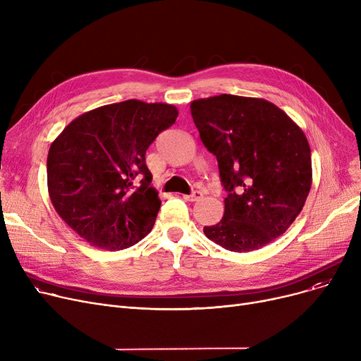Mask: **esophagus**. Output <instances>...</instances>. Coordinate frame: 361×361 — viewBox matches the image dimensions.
Wrapping results in <instances>:
<instances>
[{
  "label": "esophagus",
  "instance_id": "34e87169",
  "mask_svg": "<svg viewBox=\"0 0 361 361\" xmlns=\"http://www.w3.org/2000/svg\"><path fill=\"white\" fill-rule=\"evenodd\" d=\"M202 197H203V193L199 192V190L193 192L192 195H184V196H183V199L187 200V202H197V200H200Z\"/></svg>",
  "mask_w": 361,
  "mask_h": 361
}]
</instances>
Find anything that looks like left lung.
<instances>
[{"instance_id":"1","label":"left lung","mask_w":361,"mask_h":361,"mask_svg":"<svg viewBox=\"0 0 361 361\" xmlns=\"http://www.w3.org/2000/svg\"><path fill=\"white\" fill-rule=\"evenodd\" d=\"M190 109L228 193L222 219L203 233L230 252L257 250L286 233L306 203L312 187L307 137L267 99L224 93L193 101Z\"/></svg>"}]
</instances>
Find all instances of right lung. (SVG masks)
<instances>
[{
  "mask_svg": "<svg viewBox=\"0 0 361 361\" xmlns=\"http://www.w3.org/2000/svg\"><path fill=\"white\" fill-rule=\"evenodd\" d=\"M177 116L174 105L128 99L82 114L52 142L51 202L93 247L123 250L150 233L161 200L145 155Z\"/></svg>",
  "mask_w": 361,
  "mask_h": 361,
  "instance_id": "obj_1",
  "label": "right lung"
}]
</instances>
